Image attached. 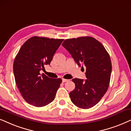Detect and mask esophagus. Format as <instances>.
<instances>
[{"label":"esophagus","mask_w":131,"mask_h":131,"mask_svg":"<svg viewBox=\"0 0 131 131\" xmlns=\"http://www.w3.org/2000/svg\"><path fill=\"white\" fill-rule=\"evenodd\" d=\"M68 81V80L64 79V78H62V82H63V83H65V82H67Z\"/></svg>","instance_id":"obj_1"}]
</instances>
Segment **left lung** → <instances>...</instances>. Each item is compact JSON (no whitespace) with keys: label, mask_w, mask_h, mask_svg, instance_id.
<instances>
[{"label":"left lung","mask_w":131,"mask_h":131,"mask_svg":"<svg viewBox=\"0 0 131 131\" xmlns=\"http://www.w3.org/2000/svg\"><path fill=\"white\" fill-rule=\"evenodd\" d=\"M62 46L79 67L84 64L86 68V80H72L75 87L69 93L71 101L81 108H90L98 103L109 87L112 69L109 54L100 42L90 36L67 39Z\"/></svg>","instance_id":"8db88e82"}]
</instances>
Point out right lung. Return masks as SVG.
<instances>
[{
	"instance_id": "obj_1",
	"label": "right lung",
	"mask_w": 131,
	"mask_h": 131,
	"mask_svg": "<svg viewBox=\"0 0 131 131\" xmlns=\"http://www.w3.org/2000/svg\"><path fill=\"white\" fill-rule=\"evenodd\" d=\"M62 39L34 36L20 48L13 64L15 83L28 104L37 107L48 105L55 98L62 83L60 78H51L39 71L50 64Z\"/></svg>"
}]
</instances>
